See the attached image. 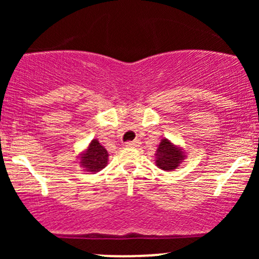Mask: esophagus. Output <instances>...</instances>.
Returning <instances> with one entry per match:
<instances>
[{"label":"esophagus","instance_id":"esophagus-1","mask_svg":"<svg viewBox=\"0 0 259 259\" xmlns=\"http://www.w3.org/2000/svg\"><path fill=\"white\" fill-rule=\"evenodd\" d=\"M140 145H141L140 140H134V141L126 142L125 146H127V147H140Z\"/></svg>","mask_w":259,"mask_h":259}]
</instances>
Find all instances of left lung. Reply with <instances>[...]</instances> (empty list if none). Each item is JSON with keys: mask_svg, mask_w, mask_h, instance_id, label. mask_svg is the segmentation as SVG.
I'll use <instances>...</instances> for the list:
<instances>
[{"mask_svg": "<svg viewBox=\"0 0 259 259\" xmlns=\"http://www.w3.org/2000/svg\"><path fill=\"white\" fill-rule=\"evenodd\" d=\"M186 153L178 145H174L170 140L162 139L158 148L156 151V165L165 171H171L177 169L184 159Z\"/></svg>", "mask_w": 259, "mask_h": 259, "instance_id": "1", "label": "left lung"}]
</instances>
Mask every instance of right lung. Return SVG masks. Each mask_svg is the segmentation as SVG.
Wrapping results in <instances>:
<instances>
[{
  "instance_id": "1",
  "label": "right lung",
  "mask_w": 259,
  "mask_h": 259,
  "mask_svg": "<svg viewBox=\"0 0 259 259\" xmlns=\"http://www.w3.org/2000/svg\"><path fill=\"white\" fill-rule=\"evenodd\" d=\"M108 152L99 140L94 139L89 144L88 148L79 154V164L85 171L95 174L97 171L102 170L108 163Z\"/></svg>"
}]
</instances>
